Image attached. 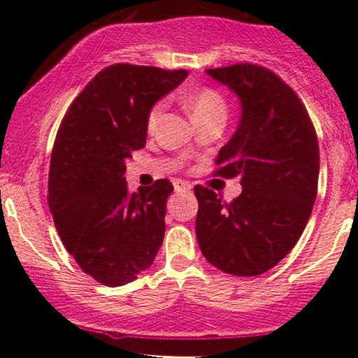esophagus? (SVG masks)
<instances>
[{"instance_id":"34e87169","label":"esophagus","mask_w":358,"mask_h":358,"mask_svg":"<svg viewBox=\"0 0 358 358\" xmlns=\"http://www.w3.org/2000/svg\"><path fill=\"white\" fill-rule=\"evenodd\" d=\"M173 185H175V192L182 193V192H190L192 190V183L183 182V180H176Z\"/></svg>"}]
</instances>
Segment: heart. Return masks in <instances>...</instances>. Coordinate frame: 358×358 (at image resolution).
<instances>
[{
	"instance_id": "1",
	"label": "heart",
	"mask_w": 358,
	"mask_h": 358,
	"mask_svg": "<svg viewBox=\"0 0 358 358\" xmlns=\"http://www.w3.org/2000/svg\"><path fill=\"white\" fill-rule=\"evenodd\" d=\"M185 106L190 110V116L195 124L219 119L224 121L227 116V101L224 94L215 87H200L183 97ZM165 113V101H156L146 113L145 126L148 133H155Z\"/></svg>"
}]
</instances>
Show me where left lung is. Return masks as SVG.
Masks as SVG:
<instances>
[{
  "label": "left lung",
  "instance_id": "1",
  "mask_svg": "<svg viewBox=\"0 0 358 358\" xmlns=\"http://www.w3.org/2000/svg\"><path fill=\"white\" fill-rule=\"evenodd\" d=\"M207 73L241 99L239 127L220 148L213 175L239 176L242 193L225 203L196 185V241L217 269L259 276L305 231L318 192V138L296 92L269 69L236 64Z\"/></svg>",
  "mask_w": 358,
  "mask_h": 358
}]
</instances>
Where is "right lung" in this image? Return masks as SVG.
Returning <instances> with one entry per match:
<instances>
[{
	"mask_svg": "<svg viewBox=\"0 0 358 358\" xmlns=\"http://www.w3.org/2000/svg\"><path fill=\"white\" fill-rule=\"evenodd\" d=\"M187 71L114 64L67 109L53 143L48 207L79 268L106 286L134 281L165 236L170 180L129 192L124 162L146 145V113Z\"/></svg>",
	"mask_w": 358,
	"mask_h": 358,
	"instance_id": "obj_1",
	"label": "right lung"
}]
</instances>
